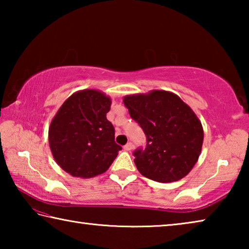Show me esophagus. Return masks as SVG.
I'll list each match as a JSON object with an SVG mask.
<instances>
[{"label":"esophagus","mask_w":249,"mask_h":249,"mask_svg":"<svg viewBox=\"0 0 249 249\" xmlns=\"http://www.w3.org/2000/svg\"><path fill=\"white\" fill-rule=\"evenodd\" d=\"M124 150H126V151H129V150H132L133 149V144L132 142H127V144H126L124 147Z\"/></svg>","instance_id":"34e87169"}]
</instances>
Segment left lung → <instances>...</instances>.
<instances>
[{
  "label": "left lung",
  "instance_id": "left-lung-1",
  "mask_svg": "<svg viewBox=\"0 0 249 249\" xmlns=\"http://www.w3.org/2000/svg\"><path fill=\"white\" fill-rule=\"evenodd\" d=\"M123 102L147 138L146 148L134 151L138 171L163 183L187 176L199 159L204 137L192 108L165 90L126 95Z\"/></svg>",
  "mask_w": 249,
  "mask_h": 249
}]
</instances>
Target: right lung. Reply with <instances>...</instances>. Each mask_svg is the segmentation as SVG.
I'll use <instances>...</instances> for the list:
<instances>
[{
    "label": "right lung",
    "instance_id": "add662e5",
    "mask_svg": "<svg viewBox=\"0 0 249 249\" xmlns=\"http://www.w3.org/2000/svg\"><path fill=\"white\" fill-rule=\"evenodd\" d=\"M112 100L94 89L67 99L49 126L48 141L54 160L78 178H93L107 171L122 149L115 129L107 119Z\"/></svg>",
    "mask_w": 249,
    "mask_h": 249
}]
</instances>
